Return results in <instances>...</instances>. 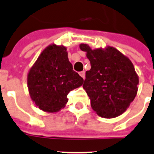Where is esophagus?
I'll return each mask as SVG.
<instances>
[{
	"mask_svg": "<svg viewBox=\"0 0 154 154\" xmlns=\"http://www.w3.org/2000/svg\"><path fill=\"white\" fill-rule=\"evenodd\" d=\"M79 74L83 79H85V71H81V72H80Z\"/></svg>",
	"mask_w": 154,
	"mask_h": 154,
	"instance_id": "esophagus-1",
	"label": "esophagus"
}]
</instances>
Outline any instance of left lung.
I'll return each mask as SVG.
<instances>
[{
    "label": "left lung",
    "instance_id": "obj_1",
    "mask_svg": "<svg viewBox=\"0 0 154 154\" xmlns=\"http://www.w3.org/2000/svg\"><path fill=\"white\" fill-rule=\"evenodd\" d=\"M80 48L87 53L91 64L83 88L92 108L102 118L120 116L138 92V77L132 62L112 47L92 50L87 44H81Z\"/></svg>",
    "mask_w": 154,
    "mask_h": 154
}]
</instances>
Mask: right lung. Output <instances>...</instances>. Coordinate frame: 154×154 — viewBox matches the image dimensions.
<instances>
[{"label":"right lung","instance_id":"obj_1","mask_svg":"<svg viewBox=\"0 0 154 154\" xmlns=\"http://www.w3.org/2000/svg\"><path fill=\"white\" fill-rule=\"evenodd\" d=\"M65 47L53 44L42 51L30 69L27 85L35 105L44 112H57L68 102L69 92L82 85Z\"/></svg>","mask_w":154,"mask_h":154}]
</instances>
